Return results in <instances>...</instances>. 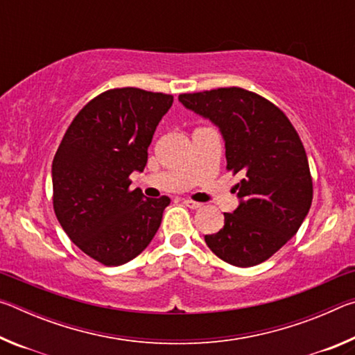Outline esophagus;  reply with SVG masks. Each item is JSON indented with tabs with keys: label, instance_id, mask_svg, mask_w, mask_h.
<instances>
[{
	"label": "esophagus",
	"instance_id": "esophagus-1",
	"mask_svg": "<svg viewBox=\"0 0 355 355\" xmlns=\"http://www.w3.org/2000/svg\"><path fill=\"white\" fill-rule=\"evenodd\" d=\"M183 203L188 208H192V209H197V208H200L202 207V203L200 202H196V200H191V199H184L183 200Z\"/></svg>",
	"mask_w": 355,
	"mask_h": 355
}]
</instances>
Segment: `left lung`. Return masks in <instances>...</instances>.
Returning <instances> with one entry per match:
<instances>
[{
	"mask_svg": "<svg viewBox=\"0 0 355 355\" xmlns=\"http://www.w3.org/2000/svg\"><path fill=\"white\" fill-rule=\"evenodd\" d=\"M188 110L218 125L227 169L239 173V207L224 227L205 235L220 260L239 268L272 257L296 235L311 207L313 182L302 141L284 111L243 87L180 94Z\"/></svg>",
	"mask_w": 355,
	"mask_h": 355,
	"instance_id": "left-lung-1",
	"label": "left lung"
}]
</instances>
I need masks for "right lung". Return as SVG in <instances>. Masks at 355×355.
Returning a JSON list of instances; mask_svg holds the SVG:
<instances>
[{
	"label": "right lung",
	"mask_w": 355,
	"mask_h": 355,
	"mask_svg": "<svg viewBox=\"0 0 355 355\" xmlns=\"http://www.w3.org/2000/svg\"><path fill=\"white\" fill-rule=\"evenodd\" d=\"M173 97L137 87L110 89L71 120L53 159V208L84 254L105 266L133 260L152 241L169 197L130 189Z\"/></svg>",
	"instance_id": "obj_1"
}]
</instances>
